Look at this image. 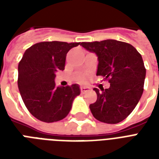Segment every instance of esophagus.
I'll use <instances>...</instances> for the list:
<instances>
[{"label":"esophagus","mask_w":159,"mask_h":159,"mask_svg":"<svg viewBox=\"0 0 159 159\" xmlns=\"http://www.w3.org/2000/svg\"><path fill=\"white\" fill-rule=\"evenodd\" d=\"M80 89H81V92H82V93H84L85 92H87V91L90 90V88L88 87H84V86H82V87H80Z\"/></svg>","instance_id":"1"}]
</instances>
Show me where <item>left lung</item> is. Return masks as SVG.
I'll list each match as a JSON object with an SVG mask.
<instances>
[{"label": "left lung", "mask_w": 159, "mask_h": 159, "mask_svg": "<svg viewBox=\"0 0 159 159\" xmlns=\"http://www.w3.org/2000/svg\"><path fill=\"white\" fill-rule=\"evenodd\" d=\"M87 50L98 57L97 76L110 82V87L97 92V100L90 105L95 118L101 122L117 124L135 108L143 92L146 69L143 58L129 43L115 40L83 42Z\"/></svg>", "instance_id": "obj_1"}]
</instances>
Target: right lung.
<instances>
[{"label": "right lung", "mask_w": 159, "mask_h": 159, "mask_svg": "<svg viewBox=\"0 0 159 159\" xmlns=\"http://www.w3.org/2000/svg\"><path fill=\"white\" fill-rule=\"evenodd\" d=\"M80 43L41 42L26 49L18 65V87L26 108L39 120L51 123L65 118L75 97L77 84L56 87V72L63 70L67 52Z\"/></svg>", "instance_id": "add662e5"}]
</instances>
